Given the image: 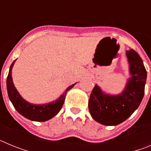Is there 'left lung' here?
Masks as SVG:
<instances>
[{"label": "left lung", "instance_id": "left-lung-1", "mask_svg": "<svg viewBox=\"0 0 151 151\" xmlns=\"http://www.w3.org/2000/svg\"><path fill=\"white\" fill-rule=\"evenodd\" d=\"M131 77L122 93L107 94L96 85L88 101L91 117L104 125H116L125 121L139 106L145 94L147 71L143 61L133 49L126 50Z\"/></svg>", "mask_w": 151, "mask_h": 151}]
</instances>
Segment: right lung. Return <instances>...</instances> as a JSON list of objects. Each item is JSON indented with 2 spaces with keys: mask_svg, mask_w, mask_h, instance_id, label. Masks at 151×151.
<instances>
[{
  "mask_svg": "<svg viewBox=\"0 0 151 151\" xmlns=\"http://www.w3.org/2000/svg\"><path fill=\"white\" fill-rule=\"evenodd\" d=\"M15 62L16 60L12 63L10 67L7 78H6V89H7L9 99L12 102L17 111L28 119L36 121V122H45L55 116L59 113L63 105L67 91L70 90L76 83L69 86L63 92V94H61L58 99L53 102L46 104H32L21 97L13 85V78H12V69Z\"/></svg>",
  "mask_w": 151,
  "mask_h": 151,
  "instance_id": "obj_1",
  "label": "right lung"
}]
</instances>
